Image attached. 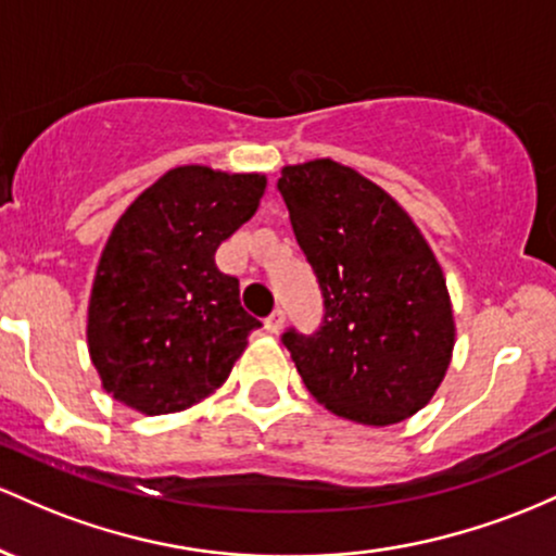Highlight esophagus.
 Wrapping results in <instances>:
<instances>
[{
	"label": "esophagus",
	"mask_w": 556,
	"mask_h": 556,
	"mask_svg": "<svg viewBox=\"0 0 556 556\" xmlns=\"http://www.w3.org/2000/svg\"><path fill=\"white\" fill-rule=\"evenodd\" d=\"M283 323H286V312H283V309H276V312H273V315L265 320V328L270 330V333H280V328H283Z\"/></svg>",
	"instance_id": "1"
}]
</instances>
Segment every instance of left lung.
Here are the masks:
<instances>
[{
    "instance_id": "1",
    "label": "left lung",
    "mask_w": 556,
    "mask_h": 556,
    "mask_svg": "<svg viewBox=\"0 0 556 556\" xmlns=\"http://www.w3.org/2000/svg\"><path fill=\"white\" fill-rule=\"evenodd\" d=\"M278 191L326 299L315 336L283 333L309 394L362 426L420 413L452 365L457 336L426 236L389 191L336 160L286 165Z\"/></svg>"
}]
</instances>
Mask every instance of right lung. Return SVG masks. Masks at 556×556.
I'll list each match as a JSON object with an SVG mask.
<instances>
[{"mask_svg": "<svg viewBox=\"0 0 556 556\" xmlns=\"http://www.w3.org/2000/svg\"><path fill=\"white\" fill-rule=\"evenodd\" d=\"M267 178L180 165L130 202L91 283L86 341L102 389L141 415L184 413L226 383L260 328L215 252Z\"/></svg>", "mask_w": 556, "mask_h": 556, "instance_id": "1", "label": "right lung"}]
</instances>
